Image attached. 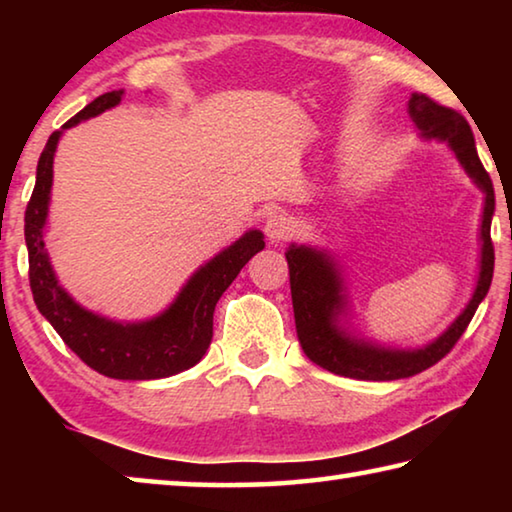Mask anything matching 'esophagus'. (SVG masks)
Wrapping results in <instances>:
<instances>
[{
    "label": "esophagus",
    "instance_id": "1",
    "mask_svg": "<svg viewBox=\"0 0 512 512\" xmlns=\"http://www.w3.org/2000/svg\"><path fill=\"white\" fill-rule=\"evenodd\" d=\"M291 230H293V225H291V219H289V216L277 214V212L268 216V219H266V225H264L266 237L271 239L273 244H282L284 239H289Z\"/></svg>",
    "mask_w": 512,
    "mask_h": 512
}]
</instances>
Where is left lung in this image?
<instances>
[{
  "mask_svg": "<svg viewBox=\"0 0 512 512\" xmlns=\"http://www.w3.org/2000/svg\"><path fill=\"white\" fill-rule=\"evenodd\" d=\"M406 112H409L415 128L420 131L422 140H436L449 146V151L456 155L463 171L485 196L479 230V277H476L470 302L438 339L422 345V348H388V345L363 339L354 329H350L348 289H345L343 271L334 255L325 248L291 244L284 255H287L289 262L298 341L316 366L341 377L391 381L413 377L431 368L463 336L476 307L488 296L492 271H495V248H492L490 239V223L492 214H495V189H492L488 171L483 169L479 153H476L470 124H467L461 112L440 106V103L418 92L411 94Z\"/></svg>",
  "mask_w": 512,
  "mask_h": 512,
  "instance_id": "obj_1",
  "label": "left lung"
}]
</instances>
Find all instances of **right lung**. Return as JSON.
<instances>
[{
    "label": "right lung",
    "mask_w": 512,
    "mask_h": 512,
    "mask_svg": "<svg viewBox=\"0 0 512 512\" xmlns=\"http://www.w3.org/2000/svg\"><path fill=\"white\" fill-rule=\"evenodd\" d=\"M124 90H112L88 103L79 115L51 133L40 153L36 187L24 214V239L29 248V282L33 300L51 327L92 370L112 379H162L196 366L212 343L214 307L248 259L264 248V235L248 230L223 248L185 282L176 300L162 314L121 323L81 307L60 287L45 248V225L54 183V155L67 128L115 108Z\"/></svg>",
    "instance_id": "right-lung-1"
}]
</instances>
